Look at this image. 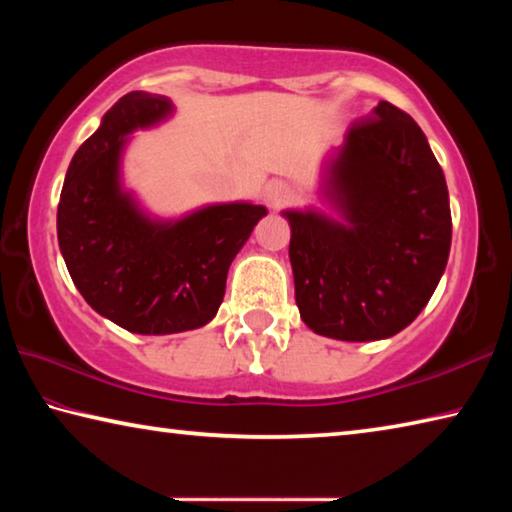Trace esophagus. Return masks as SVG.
I'll return each mask as SVG.
<instances>
[{
	"label": "esophagus",
	"mask_w": 512,
	"mask_h": 512,
	"mask_svg": "<svg viewBox=\"0 0 512 512\" xmlns=\"http://www.w3.org/2000/svg\"><path fill=\"white\" fill-rule=\"evenodd\" d=\"M291 198V187L287 183H282V180H273V183H268L264 189V201L268 207H282Z\"/></svg>",
	"instance_id": "1"
}]
</instances>
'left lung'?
<instances>
[{"label": "left lung", "mask_w": 512, "mask_h": 512, "mask_svg": "<svg viewBox=\"0 0 512 512\" xmlns=\"http://www.w3.org/2000/svg\"><path fill=\"white\" fill-rule=\"evenodd\" d=\"M325 185L345 221L284 212L300 316L329 339H388L413 323L447 266L445 173L420 126L379 101L350 126Z\"/></svg>", "instance_id": "left-lung-1"}]
</instances>
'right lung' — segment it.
Instances as JSON below:
<instances>
[{"mask_svg": "<svg viewBox=\"0 0 512 512\" xmlns=\"http://www.w3.org/2000/svg\"><path fill=\"white\" fill-rule=\"evenodd\" d=\"M171 112L162 94L128 92L69 162L58 244L85 302L135 334L203 327L223 302L232 259L264 205H210L180 221H151L119 185L126 135Z\"/></svg>", "mask_w": 512, "mask_h": 512, "instance_id": "add662e5", "label": "right lung"}]
</instances>
